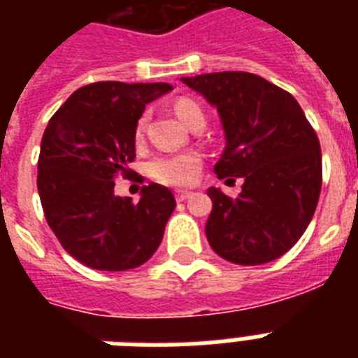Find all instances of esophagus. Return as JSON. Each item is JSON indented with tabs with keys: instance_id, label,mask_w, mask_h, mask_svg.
<instances>
[{
	"instance_id": "1",
	"label": "esophagus",
	"mask_w": 358,
	"mask_h": 358,
	"mask_svg": "<svg viewBox=\"0 0 358 358\" xmlns=\"http://www.w3.org/2000/svg\"><path fill=\"white\" fill-rule=\"evenodd\" d=\"M189 196H193V193H191V191H176V201L178 202L187 201Z\"/></svg>"
}]
</instances>
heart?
<instances>
[{
    "label": "heart",
    "mask_w": 358,
    "mask_h": 358,
    "mask_svg": "<svg viewBox=\"0 0 358 358\" xmlns=\"http://www.w3.org/2000/svg\"><path fill=\"white\" fill-rule=\"evenodd\" d=\"M178 119L189 126L195 120L204 119V111L193 100H178L174 106ZM202 159L195 152L184 154H159L148 163V173L154 180L167 185H189L201 173Z\"/></svg>",
    "instance_id": "b5f03b06"
}]
</instances>
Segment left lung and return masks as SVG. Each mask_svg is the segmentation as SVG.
I'll use <instances>...</instances> for the list:
<instances>
[{
	"mask_svg": "<svg viewBox=\"0 0 358 358\" xmlns=\"http://www.w3.org/2000/svg\"><path fill=\"white\" fill-rule=\"evenodd\" d=\"M217 108L224 129L217 178H243L238 199L210 187L206 238L221 258L260 266L288 252L316 212L322 148L289 92L249 72L180 78Z\"/></svg>",
	"mask_w": 358,
	"mask_h": 358,
	"instance_id": "left-lung-1",
	"label": "left lung"
}]
</instances>
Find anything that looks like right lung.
<instances>
[{"instance_id":"obj_1","label":"right lung","mask_w":358,"mask_h":358,"mask_svg":"<svg viewBox=\"0 0 358 358\" xmlns=\"http://www.w3.org/2000/svg\"><path fill=\"white\" fill-rule=\"evenodd\" d=\"M169 91V83L98 81L72 92L48 122L36 174L42 210L63 249L87 267L134 269L162 243L173 193L143 185L134 204L113 187L119 174L131 173L145 106Z\"/></svg>"}]
</instances>
